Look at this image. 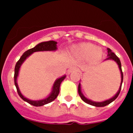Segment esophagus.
<instances>
[{"label":"esophagus","mask_w":133,"mask_h":133,"mask_svg":"<svg viewBox=\"0 0 133 133\" xmlns=\"http://www.w3.org/2000/svg\"><path fill=\"white\" fill-rule=\"evenodd\" d=\"M78 71V68L73 66H71L69 70V72H77Z\"/></svg>","instance_id":"1"}]
</instances>
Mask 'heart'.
I'll return each mask as SVG.
<instances>
[{
  "label": "heart",
  "mask_w": 133,
  "mask_h": 133,
  "mask_svg": "<svg viewBox=\"0 0 133 133\" xmlns=\"http://www.w3.org/2000/svg\"><path fill=\"white\" fill-rule=\"evenodd\" d=\"M72 53L78 58H86L89 64H95L101 61L104 52L101 47H97L90 43H82L73 46Z\"/></svg>",
  "instance_id": "heart-1"
}]
</instances>
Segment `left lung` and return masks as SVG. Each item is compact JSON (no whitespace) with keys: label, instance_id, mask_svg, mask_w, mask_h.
<instances>
[{"label":"left lung","instance_id":"left-lung-1","mask_svg":"<svg viewBox=\"0 0 133 133\" xmlns=\"http://www.w3.org/2000/svg\"><path fill=\"white\" fill-rule=\"evenodd\" d=\"M107 52H108V55H107V58H106V60H112V61H115L117 64L118 65V68H119V70L121 71V85H120V87L119 89H118V92H117V94L114 96L113 97H112L110 99H108L107 101H104L103 102H95V101H90V100L88 99V98H86L84 97L83 94L81 92V84L79 83L78 84V95L79 96L81 97V99L83 100V101L84 103H87V104H90V105H92V106H95V107H104V106H107L109 104L112 103V101H114L116 98L118 97V95H119L120 92H121V87H122V83H123V71H122V69H121V61H120V59L118 58V56L117 55H115L114 52H112V50H110V49L108 48L107 49Z\"/></svg>","mask_w":133,"mask_h":133}]
</instances>
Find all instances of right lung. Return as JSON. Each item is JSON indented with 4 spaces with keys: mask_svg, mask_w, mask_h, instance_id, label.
<instances>
[{
    "mask_svg": "<svg viewBox=\"0 0 133 133\" xmlns=\"http://www.w3.org/2000/svg\"><path fill=\"white\" fill-rule=\"evenodd\" d=\"M56 41H46V42H43V43H41L39 44H38L37 45H36L34 48L32 49H30L29 50H26V52H24L23 53V55L21 56V57L20 58V59L18 60V62L16 63V65H15V75H14V80H15V84L16 86V90H17V92H18V95L20 96L21 98L23 100H24V101L27 102L29 104L33 105L35 107H41L43 106L44 104H46L49 103H51L52 101H53L57 97V96L59 94L60 91V85H61V83H62V81L65 78L66 75H64L63 77H61V78H58L55 81V82L54 83L53 86H52V91L50 92V94L49 95V96L46 98H45L43 100H38V101H32V100L28 99L26 97H24L22 94H21V91L19 90V88H18V84H17V77H18V72H19L20 68H21V66L22 65L24 61L26 59V58H28L30 55L33 53L35 52H38V51H54V50H56L57 49L56 47Z\"/></svg>",
    "mask_w": 133,
    "mask_h": 133,
    "instance_id": "1",
    "label": "right lung"
}]
</instances>
